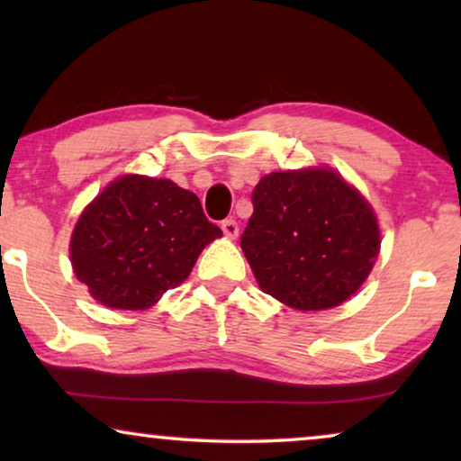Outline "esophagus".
<instances>
[{"label":"esophagus","mask_w":461,"mask_h":461,"mask_svg":"<svg viewBox=\"0 0 461 461\" xmlns=\"http://www.w3.org/2000/svg\"><path fill=\"white\" fill-rule=\"evenodd\" d=\"M222 232H224V237L237 239V235H239V224L235 222V220H224V222H222Z\"/></svg>","instance_id":"esophagus-1"}]
</instances>
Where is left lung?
I'll return each instance as SVG.
<instances>
[{
  "label": "left lung",
  "instance_id": "8db88e82",
  "mask_svg": "<svg viewBox=\"0 0 461 461\" xmlns=\"http://www.w3.org/2000/svg\"><path fill=\"white\" fill-rule=\"evenodd\" d=\"M251 203L241 249L264 294L298 311H325L369 276L380 226L363 194L333 169L264 176Z\"/></svg>",
  "mask_w": 461,
  "mask_h": 461
}]
</instances>
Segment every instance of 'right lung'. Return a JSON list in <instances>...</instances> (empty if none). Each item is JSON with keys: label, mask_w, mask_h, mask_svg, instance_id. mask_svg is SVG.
Here are the masks:
<instances>
[{"label": "right lung", "mask_w": 461, "mask_h": 461, "mask_svg": "<svg viewBox=\"0 0 461 461\" xmlns=\"http://www.w3.org/2000/svg\"><path fill=\"white\" fill-rule=\"evenodd\" d=\"M222 230L194 193L172 180L128 174L81 213L71 237L75 276L109 308L144 311L191 275Z\"/></svg>", "instance_id": "right-lung-1"}]
</instances>
